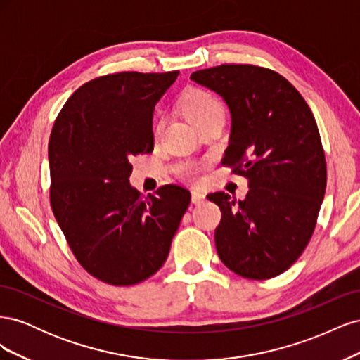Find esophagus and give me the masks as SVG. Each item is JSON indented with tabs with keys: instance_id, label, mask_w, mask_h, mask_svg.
I'll return each mask as SVG.
<instances>
[{
	"instance_id": "obj_1",
	"label": "esophagus",
	"mask_w": 360,
	"mask_h": 360,
	"mask_svg": "<svg viewBox=\"0 0 360 360\" xmlns=\"http://www.w3.org/2000/svg\"><path fill=\"white\" fill-rule=\"evenodd\" d=\"M205 200V193L200 191H192V202L193 204H201Z\"/></svg>"
}]
</instances>
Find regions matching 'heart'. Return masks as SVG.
Listing matches in <instances>:
<instances>
[{"label":"heart","instance_id":"obj_1","mask_svg":"<svg viewBox=\"0 0 360 360\" xmlns=\"http://www.w3.org/2000/svg\"><path fill=\"white\" fill-rule=\"evenodd\" d=\"M184 114H186L189 122L197 126L205 120H210L214 117H224V105L209 91L204 90H192L186 99H184ZM160 129V123L156 126V132ZM200 168L193 163H186L180 168L181 177L188 180H195L198 177Z\"/></svg>","mask_w":360,"mask_h":360}]
</instances>
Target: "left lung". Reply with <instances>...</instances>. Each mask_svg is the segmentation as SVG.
<instances>
[{
    "mask_svg": "<svg viewBox=\"0 0 360 360\" xmlns=\"http://www.w3.org/2000/svg\"><path fill=\"white\" fill-rule=\"evenodd\" d=\"M191 79L226 103L231 134L224 165L249 179L243 201L225 192L207 197L222 212L217 255L243 278H275L307 248L324 198L317 123L300 93L270 69L222 64L193 72Z\"/></svg>",
    "mask_w": 360,
    "mask_h": 360,
    "instance_id": "1",
    "label": "left lung"
}]
</instances>
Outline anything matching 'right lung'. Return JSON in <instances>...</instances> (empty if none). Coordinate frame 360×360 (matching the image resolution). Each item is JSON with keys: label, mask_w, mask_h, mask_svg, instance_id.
Instances as JSON below:
<instances>
[{"label": "right lung", "mask_w": 360, "mask_h": 360, "mask_svg": "<svg viewBox=\"0 0 360 360\" xmlns=\"http://www.w3.org/2000/svg\"><path fill=\"white\" fill-rule=\"evenodd\" d=\"M179 73L96 78L69 97L51 132L53 216L79 264L106 284L155 275L191 202L177 184L143 197L129 181L132 156L153 151L155 106Z\"/></svg>", "instance_id": "add662e5"}]
</instances>
